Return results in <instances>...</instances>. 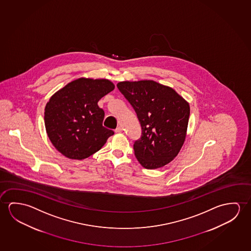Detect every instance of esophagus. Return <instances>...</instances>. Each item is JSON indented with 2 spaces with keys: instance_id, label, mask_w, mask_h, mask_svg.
<instances>
[{
  "instance_id": "1",
  "label": "esophagus",
  "mask_w": 251,
  "mask_h": 251,
  "mask_svg": "<svg viewBox=\"0 0 251 251\" xmlns=\"http://www.w3.org/2000/svg\"><path fill=\"white\" fill-rule=\"evenodd\" d=\"M122 131H123V129L120 127V126H119V127H117L115 129L116 133H121V132H122Z\"/></svg>"
}]
</instances>
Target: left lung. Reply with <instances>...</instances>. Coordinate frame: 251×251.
<instances>
[{
  "label": "left lung",
  "instance_id": "8db88e82",
  "mask_svg": "<svg viewBox=\"0 0 251 251\" xmlns=\"http://www.w3.org/2000/svg\"><path fill=\"white\" fill-rule=\"evenodd\" d=\"M131 103L141 126L133 150L140 165L156 169L171 162L187 135L189 103L173 88L152 80L124 81L117 84Z\"/></svg>",
  "mask_w": 251,
  "mask_h": 251
}]
</instances>
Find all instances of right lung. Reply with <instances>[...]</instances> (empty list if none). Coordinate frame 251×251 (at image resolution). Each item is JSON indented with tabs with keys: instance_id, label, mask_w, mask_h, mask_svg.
Masks as SVG:
<instances>
[{
	"instance_id": "add662e5",
	"label": "right lung",
	"mask_w": 251,
	"mask_h": 251,
	"mask_svg": "<svg viewBox=\"0 0 251 251\" xmlns=\"http://www.w3.org/2000/svg\"><path fill=\"white\" fill-rule=\"evenodd\" d=\"M114 88L110 80L81 77L52 96L44 124L57 151L69 159H84L102 148L114 132L103 127L104 112L98 102Z\"/></svg>"
}]
</instances>
